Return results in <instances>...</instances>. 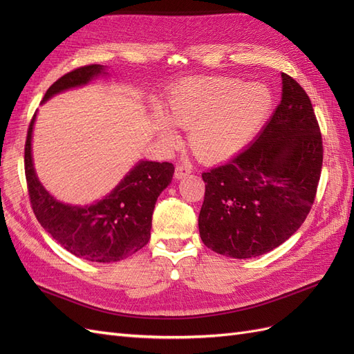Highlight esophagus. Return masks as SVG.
I'll list each match as a JSON object with an SVG mask.
<instances>
[{"mask_svg":"<svg viewBox=\"0 0 354 354\" xmlns=\"http://www.w3.org/2000/svg\"><path fill=\"white\" fill-rule=\"evenodd\" d=\"M190 173H192L190 167H187V165H177V167H176L174 176H176L177 180H181V178H185L186 176H189Z\"/></svg>","mask_w":354,"mask_h":354,"instance_id":"1","label":"esophagus"}]
</instances>
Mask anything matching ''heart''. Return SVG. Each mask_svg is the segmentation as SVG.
<instances>
[{"mask_svg":"<svg viewBox=\"0 0 354 354\" xmlns=\"http://www.w3.org/2000/svg\"><path fill=\"white\" fill-rule=\"evenodd\" d=\"M272 91L263 84L238 78L199 77L174 85L167 117L187 133L192 151L202 159L220 160L239 152L269 120ZM156 131L165 146H174L177 134L165 116H156Z\"/></svg>","mask_w":354,"mask_h":354,"instance_id":"obj_1","label":"heart"}]
</instances>
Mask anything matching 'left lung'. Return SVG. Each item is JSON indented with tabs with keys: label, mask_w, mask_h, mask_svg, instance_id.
Segmentation results:
<instances>
[{
	"label": "left lung",
	"mask_w": 354,
	"mask_h": 354,
	"mask_svg": "<svg viewBox=\"0 0 354 354\" xmlns=\"http://www.w3.org/2000/svg\"><path fill=\"white\" fill-rule=\"evenodd\" d=\"M322 160V134L312 102L301 85L282 73V100L254 143L202 174V242L232 259L274 250L312 209Z\"/></svg>",
	"instance_id": "left-lung-1"
}]
</instances>
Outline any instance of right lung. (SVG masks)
Segmentation results:
<instances>
[{"label":"right lung","mask_w":354,"mask_h":354,"mask_svg":"<svg viewBox=\"0 0 354 354\" xmlns=\"http://www.w3.org/2000/svg\"><path fill=\"white\" fill-rule=\"evenodd\" d=\"M104 73L102 65L73 69L51 85L42 103ZM35 116L37 113L28 128L25 174L30 207L41 226L66 251L88 261L113 263L142 250L151 239L155 203L160 192L173 180L174 165L140 160L103 199L85 207L63 203L41 185L32 162Z\"/></svg>","instance_id":"1"}]
</instances>
